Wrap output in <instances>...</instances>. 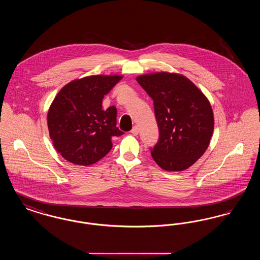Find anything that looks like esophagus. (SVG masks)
Masks as SVG:
<instances>
[{"label": "esophagus", "mask_w": 260, "mask_h": 260, "mask_svg": "<svg viewBox=\"0 0 260 260\" xmlns=\"http://www.w3.org/2000/svg\"><path fill=\"white\" fill-rule=\"evenodd\" d=\"M131 133L134 135V136H137L138 135V133H139V129H138V126L137 125H135L134 127H133V129L131 131Z\"/></svg>", "instance_id": "34e87169"}]
</instances>
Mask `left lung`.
Wrapping results in <instances>:
<instances>
[{"mask_svg":"<svg viewBox=\"0 0 260 260\" xmlns=\"http://www.w3.org/2000/svg\"><path fill=\"white\" fill-rule=\"evenodd\" d=\"M136 81L154 102L160 138L152 158L165 171L187 170L210 145L214 118L209 99L183 75L156 72Z\"/></svg>","mask_w":260,"mask_h":260,"instance_id":"1","label":"left lung"}]
</instances>
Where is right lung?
<instances>
[{"mask_svg": "<svg viewBox=\"0 0 260 260\" xmlns=\"http://www.w3.org/2000/svg\"><path fill=\"white\" fill-rule=\"evenodd\" d=\"M122 75H92L76 79L56 94L48 112V127L55 150L79 166L95 164L111 150L112 137L122 136L117 109L104 110L102 99Z\"/></svg>", "mask_w": 260, "mask_h": 260, "instance_id": "1", "label": "right lung"}]
</instances>
